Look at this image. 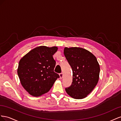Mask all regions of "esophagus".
Listing matches in <instances>:
<instances>
[{
  "instance_id": "1",
  "label": "esophagus",
  "mask_w": 121,
  "mask_h": 121,
  "mask_svg": "<svg viewBox=\"0 0 121 121\" xmlns=\"http://www.w3.org/2000/svg\"><path fill=\"white\" fill-rule=\"evenodd\" d=\"M59 76H60V78H63V73H61L59 74Z\"/></svg>"
}]
</instances>
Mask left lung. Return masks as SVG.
Returning a JSON list of instances; mask_svg holds the SVG:
<instances>
[{"label": "left lung", "mask_w": 121, "mask_h": 121, "mask_svg": "<svg viewBox=\"0 0 121 121\" xmlns=\"http://www.w3.org/2000/svg\"><path fill=\"white\" fill-rule=\"evenodd\" d=\"M64 54L73 73L72 84L65 91L72 98L83 99L98 82L100 66L97 59L90 52L80 47H65Z\"/></svg>", "instance_id": "left-lung-1"}]
</instances>
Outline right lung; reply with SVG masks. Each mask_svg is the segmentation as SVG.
Instances as JSON below:
<instances>
[{"label":"right lung","instance_id":"right-lung-1","mask_svg":"<svg viewBox=\"0 0 121 121\" xmlns=\"http://www.w3.org/2000/svg\"><path fill=\"white\" fill-rule=\"evenodd\" d=\"M57 50V47L39 46L20 59L17 72L21 84L30 95L38 97L48 92L59 78L54 71L56 61L53 55Z\"/></svg>","mask_w":121,"mask_h":121}]
</instances>
